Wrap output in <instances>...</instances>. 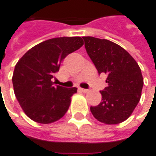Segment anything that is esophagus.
<instances>
[{
	"label": "esophagus",
	"mask_w": 156,
	"mask_h": 156,
	"mask_svg": "<svg viewBox=\"0 0 156 156\" xmlns=\"http://www.w3.org/2000/svg\"><path fill=\"white\" fill-rule=\"evenodd\" d=\"M79 91H82V92H88L89 90L88 89H84V88H79Z\"/></svg>",
	"instance_id": "esophagus-1"
}]
</instances>
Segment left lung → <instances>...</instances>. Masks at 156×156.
Returning <instances> with one entry per match:
<instances>
[{
  "mask_svg": "<svg viewBox=\"0 0 156 156\" xmlns=\"http://www.w3.org/2000/svg\"><path fill=\"white\" fill-rule=\"evenodd\" d=\"M83 38L86 52L98 72L107 75L108 86L100 91L102 101L91 106V113L105 124L121 123L129 118L140 99L143 87L140 68L117 44L92 37Z\"/></svg>",
  "mask_w": 156,
  "mask_h": 156,
  "instance_id": "obj_1",
  "label": "left lung"
}]
</instances>
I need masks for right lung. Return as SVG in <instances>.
Returning a JSON list of instances; mask_svg holds the SVG:
<instances>
[{
  "instance_id": "1",
  "label": "right lung",
  "mask_w": 156,
  "mask_h": 156,
  "mask_svg": "<svg viewBox=\"0 0 156 156\" xmlns=\"http://www.w3.org/2000/svg\"><path fill=\"white\" fill-rule=\"evenodd\" d=\"M84 44L79 37H56L31 48L17 62L13 73V86L25 114L41 124H50L68 111L76 87L54 85L52 78L67 55Z\"/></svg>"
}]
</instances>
